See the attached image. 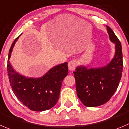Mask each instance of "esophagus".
<instances>
[{
  "label": "esophagus",
  "mask_w": 129,
  "mask_h": 129,
  "mask_svg": "<svg viewBox=\"0 0 129 129\" xmlns=\"http://www.w3.org/2000/svg\"><path fill=\"white\" fill-rule=\"evenodd\" d=\"M68 69L70 71H73L75 70L76 66H77V61L75 60H72V61L68 62Z\"/></svg>",
  "instance_id": "34e87169"
}]
</instances>
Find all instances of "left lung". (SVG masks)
I'll return each instance as SVG.
<instances>
[{"label": "left lung", "mask_w": 129, "mask_h": 129, "mask_svg": "<svg viewBox=\"0 0 129 129\" xmlns=\"http://www.w3.org/2000/svg\"><path fill=\"white\" fill-rule=\"evenodd\" d=\"M109 39L115 44V54L106 65L88 68L80 65L73 72L77 96L87 107H95L107 103L117 89L123 70L120 42L108 26Z\"/></svg>", "instance_id": "1"}]
</instances>
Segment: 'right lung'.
I'll return each instance as SVG.
<instances>
[{
    "instance_id": "add662e5",
    "label": "right lung",
    "mask_w": 129,
    "mask_h": 129,
    "mask_svg": "<svg viewBox=\"0 0 129 129\" xmlns=\"http://www.w3.org/2000/svg\"><path fill=\"white\" fill-rule=\"evenodd\" d=\"M19 37L13 42L9 52L7 68L11 86L16 98L30 110L35 111L49 110L57 103L59 98L62 82L68 74V62L54 66L38 78L20 74L13 68L9 61Z\"/></svg>"
}]
</instances>
